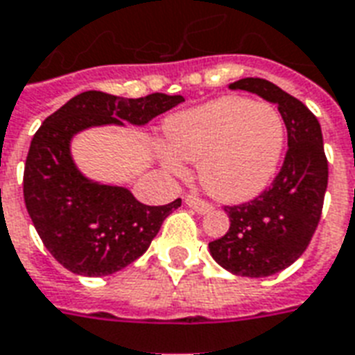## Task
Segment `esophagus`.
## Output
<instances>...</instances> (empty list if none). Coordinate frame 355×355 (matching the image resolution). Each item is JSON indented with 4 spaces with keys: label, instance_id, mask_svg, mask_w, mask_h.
I'll list each match as a JSON object with an SVG mask.
<instances>
[{
    "label": "esophagus",
    "instance_id": "1",
    "mask_svg": "<svg viewBox=\"0 0 355 355\" xmlns=\"http://www.w3.org/2000/svg\"><path fill=\"white\" fill-rule=\"evenodd\" d=\"M184 202H186L189 208H193L197 214H210L214 210L210 202L202 201V199H199V197L196 196H186L184 197Z\"/></svg>",
    "mask_w": 355,
    "mask_h": 355
}]
</instances>
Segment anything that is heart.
Returning <instances> with one entry per match:
<instances>
[{
  "instance_id": "obj_1",
  "label": "heart",
  "mask_w": 355,
  "mask_h": 355,
  "mask_svg": "<svg viewBox=\"0 0 355 355\" xmlns=\"http://www.w3.org/2000/svg\"><path fill=\"white\" fill-rule=\"evenodd\" d=\"M168 150L162 164L182 175L184 162L197 164L208 196L238 205L261 196L279 169L286 143L285 121L268 102L221 96L173 115L164 124Z\"/></svg>"
}]
</instances>
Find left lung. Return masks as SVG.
Wrapping results in <instances>:
<instances>
[{
  "label": "left lung",
  "instance_id": "obj_1",
  "mask_svg": "<svg viewBox=\"0 0 355 355\" xmlns=\"http://www.w3.org/2000/svg\"><path fill=\"white\" fill-rule=\"evenodd\" d=\"M229 89L248 91L277 105L288 150L272 186L253 201L225 207L231 227L208 243L212 259L242 277H268L288 268L307 250L320 221L328 188V159L318 119L307 105L261 78H243Z\"/></svg>",
  "mask_w": 355,
  "mask_h": 355
}]
</instances>
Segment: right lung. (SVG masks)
<instances>
[{
    "mask_svg": "<svg viewBox=\"0 0 355 355\" xmlns=\"http://www.w3.org/2000/svg\"><path fill=\"white\" fill-rule=\"evenodd\" d=\"M180 102V94L123 98L85 91L37 130L24 169V201L46 250L72 274L100 277L132 264L182 202L148 207L123 186L91 180L72 159V137L94 126H145Z\"/></svg>",
    "mask_w": 355,
    "mask_h": 355,
    "instance_id": "right-lung-1",
    "label": "right lung"
}]
</instances>
